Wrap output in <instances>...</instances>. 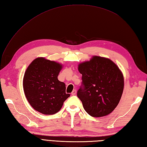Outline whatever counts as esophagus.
<instances>
[{"label": "esophagus", "instance_id": "obj_1", "mask_svg": "<svg viewBox=\"0 0 147 147\" xmlns=\"http://www.w3.org/2000/svg\"><path fill=\"white\" fill-rule=\"evenodd\" d=\"M76 89H74V90H73V92H71V95H73V96H74V95H76Z\"/></svg>", "mask_w": 147, "mask_h": 147}]
</instances>
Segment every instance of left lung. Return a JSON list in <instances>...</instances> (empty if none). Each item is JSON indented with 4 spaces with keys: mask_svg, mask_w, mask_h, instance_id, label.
I'll use <instances>...</instances> for the list:
<instances>
[{
    "mask_svg": "<svg viewBox=\"0 0 147 147\" xmlns=\"http://www.w3.org/2000/svg\"><path fill=\"white\" fill-rule=\"evenodd\" d=\"M82 85L77 96L89 115L106 116L115 109L121 98L124 80L122 71L110 59L93 56L78 65Z\"/></svg>",
    "mask_w": 147,
    "mask_h": 147,
    "instance_id": "1",
    "label": "left lung"
}]
</instances>
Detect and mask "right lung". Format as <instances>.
I'll use <instances>...</instances> for the list:
<instances>
[{
    "label": "right lung",
    "instance_id": "obj_1",
    "mask_svg": "<svg viewBox=\"0 0 147 147\" xmlns=\"http://www.w3.org/2000/svg\"><path fill=\"white\" fill-rule=\"evenodd\" d=\"M62 66L61 64L40 57L26 69L23 80L25 97L31 106L41 114L57 113L70 96L66 93L65 84L58 80Z\"/></svg>",
    "mask_w": 147,
    "mask_h": 147
}]
</instances>
